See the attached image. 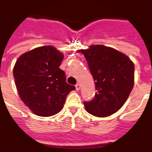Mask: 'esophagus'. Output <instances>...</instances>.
Instances as JSON below:
<instances>
[{"label":"esophagus","instance_id":"obj_1","mask_svg":"<svg viewBox=\"0 0 152 152\" xmlns=\"http://www.w3.org/2000/svg\"><path fill=\"white\" fill-rule=\"evenodd\" d=\"M76 89L77 91H79L80 89V83H76Z\"/></svg>","mask_w":152,"mask_h":152}]
</instances>
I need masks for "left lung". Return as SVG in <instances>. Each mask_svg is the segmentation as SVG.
<instances>
[{
  "label": "left lung",
  "instance_id": "1",
  "mask_svg": "<svg viewBox=\"0 0 152 152\" xmlns=\"http://www.w3.org/2000/svg\"><path fill=\"white\" fill-rule=\"evenodd\" d=\"M84 55L95 83L94 99L84 102L88 112L108 117L124 105L134 84V64L114 49L97 45L79 50Z\"/></svg>",
  "mask_w": 152,
  "mask_h": 152
}]
</instances>
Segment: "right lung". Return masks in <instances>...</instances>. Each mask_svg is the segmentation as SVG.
I'll use <instances>...</instances> for the list:
<instances>
[{
    "mask_svg": "<svg viewBox=\"0 0 152 152\" xmlns=\"http://www.w3.org/2000/svg\"><path fill=\"white\" fill-rule=\"evenodd\" d=\"M63 57L53 46H46L25 53L15 62L13 76L18 93L37 115L58 113L67 95L76 89L67 83L65 73L59 68Z\"/></svg>",
    "mask_w": 152,
    "mask_h": 152,
    "instance_id": "obj_1",
    "label": "right lung"
}]
</instances>
